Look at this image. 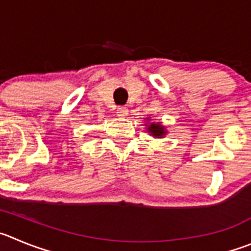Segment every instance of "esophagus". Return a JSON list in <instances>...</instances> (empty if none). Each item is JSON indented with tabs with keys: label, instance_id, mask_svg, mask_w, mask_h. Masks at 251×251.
<instances>
[{
	"label": "esophagus",
	"instance_id": "1",
	"mask_svg": "<svg viewBox=\"0 0 251 251\" xmlns=\"http://www.w3.org/2000/svg\"><path fill=\"white\" fill-rule=\"evenodd\" d=\"M116 114H118V116H120V118H125V116H127V114H128L127 107L119 106L118 110H116Z\"/></svg>",
	"mask_w": 251,
	"mask_h": 251
}]
</instances>
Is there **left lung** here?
Instances as JSON below:
<instances>
[{
  "mask_svg": "<svg viewBox=\"0 0 251 251\" xmlns=\"http://www.w3.org/2000/svg\"><path fill=\"white\" fill-rule=\"evenodd\" d=\"M146 130L150 133V136L154 139H163L167 135L166 126L162 125L161 121H151V118H146Z\"/></svg>",
  "mask_w": 251,
  "mask_h": 251,
  "instance_id": "left-lung-1",
  "label": "left lung"
}]
</instances>
